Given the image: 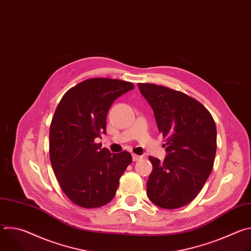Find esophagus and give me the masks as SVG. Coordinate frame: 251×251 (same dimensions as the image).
Returning a JSON list of instances; mask_svg holds the SVG:
<instances>
[{"mask_svg": "<svg viewBox=\"0 0 251 251\" xmlns=\"http://www.w3.org/2000/svg\"><path fill=\"white\" fill-rule=\"evenodd\" d=\"M143 157L142 156H139V155H136V154H133L132 155V159L134 162H137V161H140Z\"/></svg>", "mask_w": 251, "mask_h": 251, "instance_id": "esophagus-1", "label": "esophagus"}]
</instances>
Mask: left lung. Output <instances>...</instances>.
Wrapping results in <instances>:
<instances>
[{
	"instance_id": "1",
	"label": "left lung",
	"mask_w": 251,
	"mask_h": 251,
	"mask_svg": "<svg viewBox=\"0 0 251 251\" xmlns=\"http://www.w3.org/2000/svg\"><path fill=\"white\" fill-rule=\"evenodd\" d=\"M154 111L168 152L163 162L149 157L153 170L147 195L156 205L174 209L190 203L211 173L217 152V127L195 98L163 85L138 83Z\"/></svg>"
}]
</instances>
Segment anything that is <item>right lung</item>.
I'll list each match as a JSON object with an SVG mask.
<instances>
[{
    "mask_svg": "<svg viewBox=\"0 0 251 251\" xmlns=\"http://www.w3.org/2000/svg\"><path fill=\"white\" fill-rule=\"evenodd\" d=\"M132 82L89 78L65 92L50 128V159L58 184L74 203L95 208L115 196L119 180L132 162L129 152L111 154L95 142L106 133V116Z\"/></svg>",
    "mask_w": 251,
    "mask_h": 251,
    "instance_id": "1",
    "label": "right lung"
}]
</instances>
